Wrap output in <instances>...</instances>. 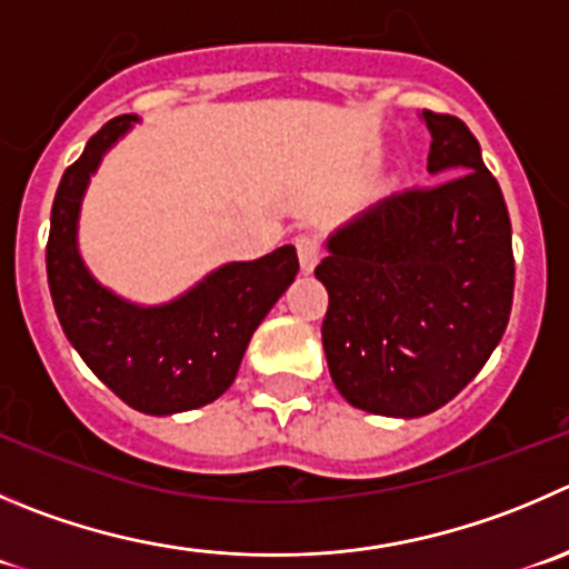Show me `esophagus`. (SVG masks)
<instances>
[{
	"label": "esophagus",
	"instance_id": "obj_1",
	"mask_svg": "<svg viewBox=\"0 0 569 569\" xmlns=\"http://www.w3.org/2000/svg\"><path fill=\"white\" fill-rule=\"evenodd\" d=\"M296 251H299L301 270H305V273H312L318 264V259H321V242H318V237L299 234L296 237Z\"/></svg>",
	"mask_w": 569,
	"mask_h": 569
}]
</instances>
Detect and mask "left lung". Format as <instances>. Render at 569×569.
Instances as JSON below:
<instances>
[{"label":"left lung","mask_w":569,"mask_h":569,"mask_svg":"<svg viewBox=\"0 0 569 569\" xmlns=\"http://www.w3.org/2000/svg\"><path fill=\"white\" fill-rule=\"evenodd\" d=\"M427 172L441 181L380 200L327 240L329 375L355 408L419 419L475 380L513 299L511 220L478 139L450 113L421 111Z\"/></svg>","instance_id":"obj_1"}]
</instances>
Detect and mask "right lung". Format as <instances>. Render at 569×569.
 Segmentation results:
<instances>
[{
  "label": "right lung",
  "instance_id": "1",
  "mask_svg": "<svg viewBox=\"0 0 569 569\" xmlns=\"http://www.w3.org/2000/svg\"><path fill=\"white\" fill-rule=\"evenodd\" d=\"M139 122L126 113L100 128L63 172L47 242L52 305L83 362L133 410L172 416L226 393L248 340L293 284L299 257L281 246L253 262H229L167 305H137L94 279L80 257V207L102 156Z\"/></svg>",
  "mask_w": 569,
  "mask_h": 569
}]
</instances>
